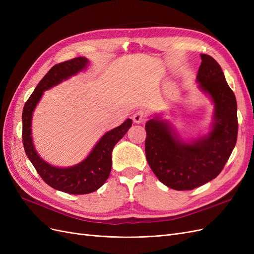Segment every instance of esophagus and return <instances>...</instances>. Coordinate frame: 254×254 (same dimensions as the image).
I'll return each instance as SVG.
<instances>
[{
  "label": "esophagus",
  "mask_w": 254,
  "mask_h": 254,
  "mask_svg": "<svg viewBox=\"0 0 254 254\" xmlns=\"http://www.w3.org/2000/svg\"><path fill=\"white\" fill-rule=\"evenodd\" d=\"M132 119H133V122L135 123V124H140V123H142V122H144L146 120V115H145V113L143 111L139 110V111H136L133 114Z\"/></svg>",
  "instance_id": "esophagus-1"
}]
</instances>
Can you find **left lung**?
<instances>
[{
    "label": "left lung",
    "mask_w": 254,
    "mask_h": 254,
    "mask_svg": "<svg viewBox=\"0 0 254 254\" xmlns=\"http://www.w3.org/2000/svg\"><path fill=\"white\" fill-rule=\"evenodd\" d=\"M196 81L214 105L207 132L184 141L172 124L155 114L146 123L145 153L151 171L166 187L190 190L222 171L237 140V104L224 72L213 57L201 54Z\"/></svg>",
    "instance_id": "left-lung-1"
}]
</instances>
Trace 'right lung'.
Wrapping results in <instances>:
<instances>
[{
  "mask_svg": "<svg viewBox=\"0 0 254 254\" xmlns=\"http://www.w3.org/2000/svg\"><path fill=\"white\" fill-rule=\"evenodd\" d=\"M89 64L86 57H77L54 65L38 83L33 94L24 105L22 113V140L25 153L45 183L67 194L83 195L97 190L108 179L112 167V150L128 129L132 120L127 119L122 125L107 131L89 155L81 162L68 167H58L44 161L35 148L32 135L33 113L44 93L60 82L83 71Z\"/></svg>",
  "mask_w": 254,
  "mask_h": 254,
  "instance_id": "right-lung-1",
  "label": "right lung"
}]
</instances>
